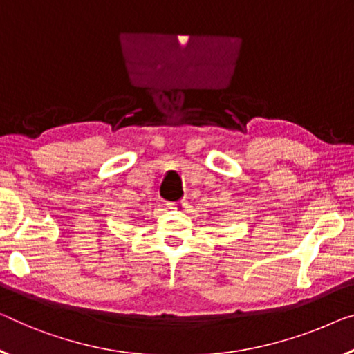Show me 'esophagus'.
<instances>
[{"mask_svg": "<svg viewBox=\"0 0 354 354\" xmlns=\"http://www.w3.org/2000/svg\"><path fill=\"white\" fill-rule=\"evenodd\" d=\"M167 205H168V208H170V209H183V208L187 207V203L184 202V200H178V202H170Z\"/></svg>", "mask_w": 354, "mask_h": 354, "instance_id": "obj_1", "label": "esophagus"}]
</instances>
